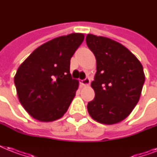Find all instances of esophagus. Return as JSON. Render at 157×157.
Wrapping results in <instances>:
<instances>
[{"mask_svg":"<svg viewBox=\"0 0 157 157\" xmlns=\"http://www.w3.org/2000/svg\"><path fill=\"white\" fill-rule=\"evenodd\" d=\"M80 83L82 85V86H89L90 83V79L89 77H86L83 80H80Z\"/></svg>","mask_w":157,"mask_h":157,"instance_id":"1","label":"esophagus"}]
</instances>
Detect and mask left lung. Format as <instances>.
<instances>
[{
  "mask_svg": "<svg viewBox=\"0 0 157 157\" xmlns=\"http://www.w3.org/2000/svg\"><path fill=\"white\" fill-rule=\"evenodd\" d=\"M89 49L97 62L91 86L95 96L87 105L96 121L112 124L125 119L136 106L145 81L139 59L126 47L109 38L88 34Z\"/></svg>",
  "mask_w": 157,
  "mask_h": 157,
  "instance_id": "8db88e82",
  "label": "left lung"
}]
</instances>
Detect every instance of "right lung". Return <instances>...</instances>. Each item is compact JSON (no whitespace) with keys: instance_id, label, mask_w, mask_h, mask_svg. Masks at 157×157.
I'll return each instance as SVG.
<instances>
[{"instance_id":"right-lung-1","label":"right lung","mask_w":157,"mask_h":157,"mask_svg":"<svg viewBox=\"0 0 157 157\" xmlns=\"http://www.w3.org/2000/svg\"><path fill=\"white\" fill-rule=\"evenodd\" d=\"M83 40L81 33L54 38L19 66L14 76L18 99L35 119L53 121L67 111L79 85L71 78L70 60Z\"/></svg>"}]
</instances>
